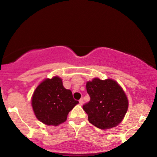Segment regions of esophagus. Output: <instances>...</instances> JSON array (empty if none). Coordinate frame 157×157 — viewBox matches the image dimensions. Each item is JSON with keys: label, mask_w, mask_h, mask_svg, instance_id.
<instances>
[{"label": "esophagus", "mask_w": 157, "mask_h": 157, "mask_svg": "<svg viewBox=\"0 0 157 157\" xmlns=\"http://www.w3.org/2000/svg\"><path fill=\"white\" fill-rule=\"evenodd\" d=\"M79 103H80V105H82V104H83V100H82V99H80V100H79Z\"/></svg>", "instance_id": "obj_1"}]
</instances>
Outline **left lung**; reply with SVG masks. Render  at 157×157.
I'll return each mask as SVG.
<instances>
[{
  "mask_svg": "<svg viewBox=\"0 0 157 157\" xmlns=\"http://www.w3.org/2000/svg\"><path fill=\"white\" fill-rule=\"evenodd\" d=\"M90 101L82 108L90 123L105 130L116 127L123 120L128 108L125 91L115 80L94 78L86 83Z\"/></svg>",
  "mask_w": 157,
  "mask_h": 157,
  "instance_id": "1",
  "label": "left lung"
}]
</instances>
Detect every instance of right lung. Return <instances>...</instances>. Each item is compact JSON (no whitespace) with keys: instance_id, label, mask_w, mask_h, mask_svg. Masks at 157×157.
<instances>
[{"instance_id":"1","label":"right lung","mask_w":157,"mask_h":157,"mask_svg":"<svg viewBox=\"0 0 157 157\" xmlns=\"http://www.w3.org/2000/svg\"><path fill=\"white\" fill-rule=\"evenodd\" d=\"M79 103L72 92L66 89L62 79H46L36 88L32 97V105L36 117L48 125H58L67 119L68 112Z\"/></svg>"}]
</instances>
